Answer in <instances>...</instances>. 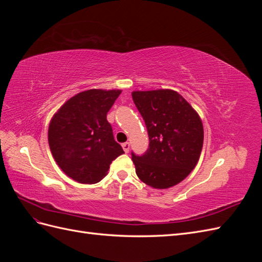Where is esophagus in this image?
Listing matches in <instances>:
<instances>
[{"instance_id": "obj_1", "label": "esophagus", "mask_w": 262, "mask_h": 262, "mask_svg": "<svg viewBox=\"0 0 262 262\" xmlns=\"http://www.w3.org/2000/svg\"><path fill=\"white\" fill-rule=\"evenodd\" d=\"M122 148H123V150H124L125 153H128L129 149H130V143H129V142H125V143H122Z\"/></svg>"}]
</instances>
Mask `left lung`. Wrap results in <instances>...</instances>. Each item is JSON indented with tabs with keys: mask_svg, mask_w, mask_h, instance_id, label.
<instances>
[{
	"mask_svg": "<svg viewBox=\"0 0 262 262\" xmlns=\"http://www.w3.org/2000/svg\"><path fill=\"white\" fill-rule=\"evenodd\" d=\"M132 98L149 140L143 155L131 153L138 177L156 189L179 184L195 167L201 154L203 125L199 115L171 90L138 91Z\"/></svg>",
	"mask_w": 262,
	"mask_h": 262,
	"instance_id": "left-lung-1",
	"label": "left lung"
}]
</instances>
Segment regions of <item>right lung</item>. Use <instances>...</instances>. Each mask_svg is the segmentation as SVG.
<instances>
[{"mask_svg": "<svg viewBox=\"0 0 262 262\" xmlns=\"http://www.w3.org/2000/svg\"><path fill=\"white\" fill-rule=\"evenodd\" d=\"M120 90H89L70 98L52 117L48 141L54 161L81 184H96L112 162L123 154L114 138L107 113Z\"/></svg>", "mask_w": 262, "mask_h": 262, "instance_id": "1", "label": "right lung"}]
</instances>
